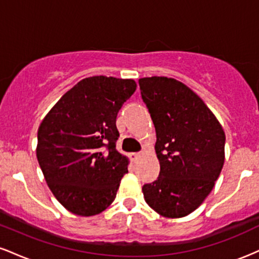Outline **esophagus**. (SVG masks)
I'll use <instances>...</instances> for the list:
<instances>
[{
  "label": "esophagus",
  "mask_w": 259,
  "mask_h": 259,
  "mask_svg": "<svg viewBox=\"0 0 259 259\" xmlns=\"http://www.w3.org/2000/svg\"><path fill=\"white\" fill-rule=\"evenodd\" d=\"M142 154H144L142 152H134L130 154V158H132L133 162H136V160H139L140 158H141Z\"/></svg>",
  "instance_id": "esophagus-1"
}]
</instances>
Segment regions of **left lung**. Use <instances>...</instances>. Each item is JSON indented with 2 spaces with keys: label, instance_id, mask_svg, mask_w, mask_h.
I'll list each match as a JSON object with an SVG mask.
<instances>
[{
  "label": "left lung",
  "instance_id": "1",
  "mask_svg": "<svg viewBox=\"0 0 259 259\" xmlns=\"http://www.w3.org/2000/svg\"><path fill=\"white\" fill-rule=\"evenodd\" d=\"M156 127L159 177L142 186L146 203L165 218L194 212L214 187L224 164L225 134L191 89L165 76L139 80Z\"/></svg>",
  "mask_w": 259,
  "mask_h": 259
}]
</instances>
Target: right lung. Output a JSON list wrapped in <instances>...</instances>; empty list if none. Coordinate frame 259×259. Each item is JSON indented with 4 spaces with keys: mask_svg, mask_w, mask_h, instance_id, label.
<instances>
[{
    "mask_svg": "<svg viewBox=\"0 0 259 259\" xmlns=\"http://www.w3.org/2000/svg\"><path fill=\"white\" fill-rule=\"evenodd\" d=\"M135 90L133 79H82L38 126L36 157L45 180L74 214H99L117 196L129 160L115 148L119 138L115 121Z\"/></svg>",
    "mask_w": 259,
    "mask_h": 259,
    "instance_id": "right-lung-1",
    "label": "right lung"
}]
</instances>
